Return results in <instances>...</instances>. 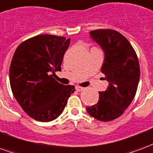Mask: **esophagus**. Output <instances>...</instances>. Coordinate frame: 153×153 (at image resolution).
<instances>
[{"instance_id":"obj_1","label":"esophagus","mask_w":153,"mask_h":153,"mask_svg":"<svg viewBox=\"0 0 153 153\" xmlns=\"http://www.w3.org/2000/svg\"><path fill=\"white\" fill-rule=\"evenodd\" d=\"M84 88H82V87H79V86H77V87H75V90H76L77 91H82Z\"/></svg>"}]
</instances>
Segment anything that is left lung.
I'll use <instances>...</instances> for the list:
<instances>
[{
    "label": "left lung",
    "mask_w": 153,
    "mask_h": 153,
    "mask_svg": "<svg viewBox=\"0 0 153 153\" xmlns=\"http://www.w3.org/2000/svg\"><path fill=\"white\" fill-rule=\"evenodd\" d=\"M90 35L105 53L100 71L108 86L106 91H100L97 104L87 107V111L96 119L108 122L120 117L134 99L140 81V63L131 43L117 30L99 29Z\"/></svg>",
    "instance_id": "obj_1"
}]
</instances>
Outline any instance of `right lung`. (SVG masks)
Listing matches in <instances>:
<instances>
[{
	"label": "right lung",
	"mask_w": 153,
	"mask_h": 153,
	"mask_svg": "<svg viewBox=\"0 0 153 153\" xmlns=\"http://www.w3.org/2000/svg\"><path fill=\"white\" fill-rule=\"evenodd\" d=\"M71 39L39 35L22 42L14 52L10 67L13 97L31 118L47 123L59 117L74 87L63 85L53 78ZM53 73V75H51Z\"/></svg>",
	"instance_id": "right-lung-1"
}]
</instances>
